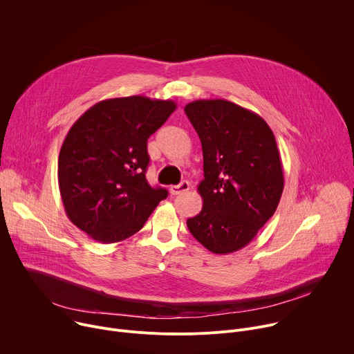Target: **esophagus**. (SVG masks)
Listing matches in <instances>:
<instances>
[{
    "instance_id": "1",
    "label": "esophagus",
    "mask_w": 354,
    "mask_h": 354,
    "mask_svg": "<svg viewBox=\"0 0 354 354\" xmlns=\"http://www.w3.org/2000/svg\"><path fill=\"white\" fill-rule=\"evenodd\" d=\"M189 187H190V183H189L187 180H183V182H180L179 185L171 186V187H169V193H171V194H180V193H183V192H187Z\"/></svg>"
}]
</instances>
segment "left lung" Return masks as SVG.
Wrapping results in <instances>:
<instances>
[{
	"label": "left lung",
	"mask_w": 354,
	"mask_h": 354,
	"mask_svg": "<svg viewBox=\"0 0 354 354\" xmlns=\"http://www.w3.org/2000/svg\"><path fill=\"white\" fill-rule=\"evenodd\" d=\"M203 149L201 212L187 218L190 234L213 254L246 246L274 214L284 175L274 134L255 112L225 99L185 106Z\"/></svg>",
	"instance_id": "left-lung-1"
}]
</instances>
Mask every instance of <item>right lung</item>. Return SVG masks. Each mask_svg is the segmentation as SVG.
Here are the masks:
<instances>
[{
  "label": "right lung",
  "instance_id": "right-lung-1",
  "mask_svg": "<svg viewBox=\"0 0 354 354\" xmlns=\"http://www.w3.org/2000/svg\"><path fill=\"white\" fill-rule=\"evenodd\" d=\"M175 109L171 99L112 97L71 126L59 156V187L67 217L89 238L102 243L127 239L168 196L145 179L147 140Z\"/></svg>",
  "mask_w": 354,
  "mask_h": 354
}]
</instances>
